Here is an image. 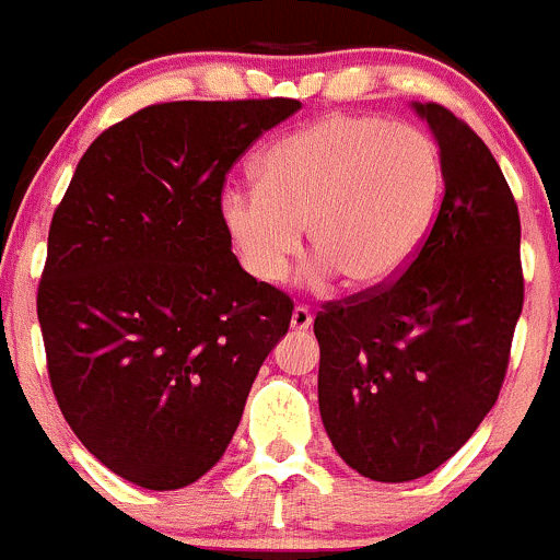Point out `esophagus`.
Returning a JSON list of instances; mask_svg holds the SVG:
<instances>
[{"instance_id": "esophagus-1", "label": "esophagus", "mask_w": 560, "mask_h": 560, "mask_svg": "<svg viewBox=\"0 0 560 560\" xmlns=\"http://www.w3.org/2000/svg\"><path fill=\"white\" fill-rule=\"evenodd\" d=\"M310 326H313V313H310L304 304H296V307H293V313H291V329L307 331Z\"/></svg>"}]
</instances>
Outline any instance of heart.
I'll return each instance as SVG.
<instances>
[{
	"label": "heart",
	"mask_w": 560,
	"mask_h": 560,
	"mask_svg": "<svg viewBox=\"0 0 560 560\" xmlns=\"http://www.w3.org/2000/svg\"><path fill=\"white\" fill-rule=\"evenodd\" d=\"M439 185V154L422 130L329 116L275 141L258 160V187L225 190L220 218L256 280L285 278L304 229L318 256L310 278L337 272L368 291L406 267Z\"/></svg>",
	"instance_id": "b5f03b06"
}]
</instances>
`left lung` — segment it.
I'll use <instances>...</instances> for the list:
<instances>
[{
    "label": "left lung",
    "instance_id": "8db88e82",
    "mask_svg": "<svg viewBox=\"0 0 560 560\" xmlns=\"http://www.w3.org/2000/svg\"><path fill=\"white\" fill-rule=\"evenodd\" d=\"M444 196L397 278L315 315L318 408L337 455L375 481L450 460L498 400L523 310L520 214L495 158L439 103H417Z\"/></svg>",
    "mask_w": 560,
    "mask_h": 560
}]
</instances>
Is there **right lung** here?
<instances>
[{"instance_id":"right-lung-1","label":"right lung","mask_w":560,"mask_h":560,"mask_svg":"<svg viewBox=\"0 0 560 560\" xmlns=\"http://www.w3.org/2000/svg\"><path fill=\"white\" fill-rule=\"evenodd\" d=\"M299 100H176L100 132L54 212L37 285L48 378L121 479L179 490L223 457L293 302L231 253L225 174Z\"/></svg>"}]
</instances>
